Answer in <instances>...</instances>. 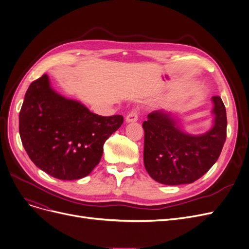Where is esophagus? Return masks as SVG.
I'll return each mask as SVG.
<instances>
[{
  "instance_id": "esophagus-1",
  "label": "esophagus",
  "mask_w": 249,
  "mask_h": 249,
  "mask_svg": "<svg viewBox=\"0 0 249 249\" xmlns=\"http://www.w3.org/2000/svg\"><path fill=\"white\" fill-rule=\"evenodd\" d=\"M138 119V110L134 109L126 116V122H135Z\"/></svg>"
}]
</instances>
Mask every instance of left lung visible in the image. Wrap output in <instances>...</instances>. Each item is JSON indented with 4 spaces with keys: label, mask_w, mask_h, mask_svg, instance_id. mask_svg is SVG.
<instances>
[{
    "label": "left lung",
    "mask_w": 249,
    "mask_h": 249,
    "mask_svg": "<svg viewBox=\"0 0 249 249\" xmlns=\"http://www.w3.org/2000/svg\"><path fill=\"white\" fill-rule=\"evenodd\" d=\"M213 102L214 125L199 136L181 131L163 111L148 114L142 123L143 160L154 180L166 185L187 184L203 176L217 161L227 137V116L220 96H213Z\"/></svg>",
    "instance_id": "8db88e82"
}]
</instances>
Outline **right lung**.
<instances>
[{"instance_id": "1", "label": "right lung", "mask_w": 249, "mask_h": 249, "mask_svg": "<svg viewBox=\"0 0 249 249\" xmlns=\"http://www.w3.org/2000/svg\"><path fill=\"white\" fill-rule=\"evenodd\" d=\"M124 121L100 116L50 88L44 74L32 82L19 113L21 142L30 160L61 180L88 176L100 163L104 143Z\"/></svg>"}]
</instances>
